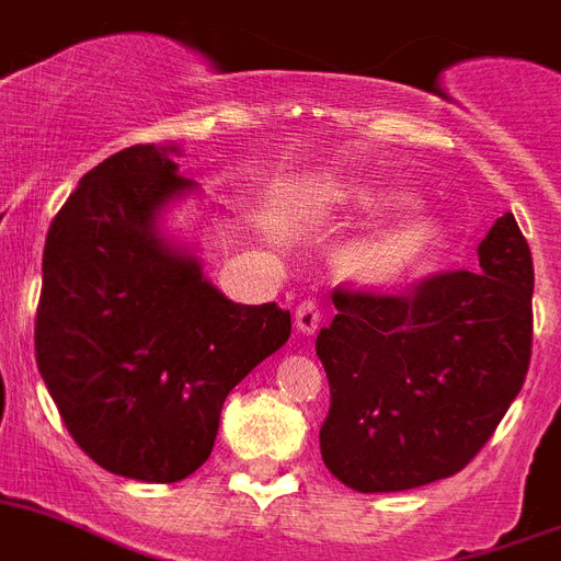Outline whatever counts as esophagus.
Here are the masks:
<instances>
[{"label":"esophagus","mask_w":561,"mask_h":561,"mask_svg":"<svg viewBox=\"0 0 561 561\" xmlns=\"http://www.w3.org/2000/svg\"><path fill=\"white\" fill-rule=\"evenodd\" d=\"M320 320H323V312H320L318 300H304V304L295 309V327H298L300 334L318 332Z\"/></svg>","instance_id":"1"}]
</instances>
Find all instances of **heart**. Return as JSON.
Returning a JSON list of instances; mask_svg holds the SVG:
<instances>
[{
  "instance_id": "heart-1",
  "label": "heart",
  "mask_w": 561,
  "mask_h": 561,
  "mask_svg": "<svg viewBox=\"0 0 561 561\" xmlns=\"http://www.w3.org/2000/svg\"><path fill=\"white\" fill-rule=\"evenodd\" d=\"M405 193H377L363 195V207L371 213H391V209H403L409 204ZM439 243V224L434 218H405V221L394 224L389 229H380L371 238L357 247V261L366 277L377 280V284H394L420 270L428 255Z\"/></svg>"
}]
</instances>
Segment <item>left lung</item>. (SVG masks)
Wrapping results in <instances>:
<instances>
[{
	"instance_id": "obj_1",
	"label": "left lung",
	"mask_w": 561,
	"mask_h": 561,
	"mask_svg": "<svg viewBox=\"0 0 561 561\" xmlns=\"http://www.w3.org/2000/svg\"><path fill=\"white\" fill-rule=\"evenodd\" d=\"M480 270L425 277L403 295L334 291L320 329L332 409L320 454L360 494L445 480L477 457L519 394L534 337V261L505 213Z\"/></svg>"
}]
</instances>
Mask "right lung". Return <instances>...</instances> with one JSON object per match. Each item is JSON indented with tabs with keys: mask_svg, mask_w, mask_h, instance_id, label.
I'll return each mask as SVG.
<instances>
[{
	"mask_svg": "<svg viewBox=\"0 0 561 561\" xmlns=\"http://www.w3.org/2000/svg\"><path fill=\"white\" fill-rule=\"evenodd\" d=\"M179 144H136L79 181L42 257L36 363L70 437L110 473L179 482L213 454L221 409L284 346L291 314L229 300L164 215L198 186Z\"/></svg>",
	"mask_w": 561,
	"mask_h": 561,
	"instance_id": "right-lung-1",
	"label": "right lung"
}]
</instances>
